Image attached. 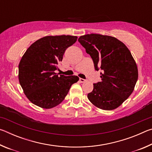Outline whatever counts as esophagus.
Returning a JSON list of instances; mask_svg holds the SVG:
<instances>
[{"label": "esophagus", "mask_w": 152, "mask_h": 152, "mask_svg": "<svg viewBox=\"0 0 152 152\" xmlns=\"http://www.w3.org/2000/svg\"><path fill=\"white\" fill-rule=\"evenodd\" d=\"M80 82H82V83H83V82H84L86 81V80H84V79H83V78H80Z\"/></svg>", "instance_id": "obj_1"}]
</instances>
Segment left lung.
Masks as SVG:
<instances>
[{"instance_id":"1","label":"left lung","mask_w":152,"mask_h":152,"mask_svg":"<svg viewBox=\"0 0 152 152\" xmlns=\"http://www.w3.org/2000/svg\"><path fill=\"white\" fill-rule=\"evenodd\" d=\"M78 42L91 56L101 82L94 83L88 99L99 109L119 107L133 91L138 78L136 63L129 49L117 38L101 34L80 36Z\"/></svg>"}]
</instances>
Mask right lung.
<instances>
[{"label": "right lung", "instance_id": "add662e5", "mask_svg": "<svg viewBox=\"0 0 152 152\" xmlns=\"http://www.w3.org/2000/svg\"><path fill=\"white\" fill-rule=\"evenodd\" d=\"M76 36H46L34 42L25 51L19 65V80L25 94L33 104L43 109L57 106L65 99L76 76L56 73L66 49Z\"/></svg>", "mask_w": 152, "mask_h": 152}]
</instances>
